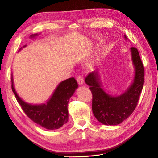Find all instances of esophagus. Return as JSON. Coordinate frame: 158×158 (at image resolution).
Wrapping results in <instances>:
<instances>
[{
	"label": "esophagus",
	"instance_id": "1",
	"mask_svg": "<svg viewBox=\"0 0 158 158\" xmlns=\"http://www.w3.org/2000/svg\"><path fill=\"white\" fill-rule=\"evenodd\" d=\"M77 80V83H78V84H79V85L81 86V85H83V79L82 76H81V75L78 76Z\"/></svg>",
	"mask_w": 158,
	"mask_h": 158
}]
</instances>
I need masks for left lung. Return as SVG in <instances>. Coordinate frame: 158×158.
I'll return each mask as SVG.
<instances>
[{
  "label": "left lung",
  "instance_id": "obj_1",
  "mask_svg": "<svg viewBox=\"0 0 158 158\" xmlns=\"http://www.w3.org/2000/svg\"><path fill=\"white\" fill-rule=\"evenodd\" d=\"M124 39L129 41L124 35ZM133 79L129 87L118 96L109 94L104 89L98 71L87 75L85 82L93 95L92 112L96 118L105 125H117L129 118L136 108L144 83V67L137 48H130Z\"/></svg>",
  "mask_w": 158,
  "mask_h": 158
}]
</instances>
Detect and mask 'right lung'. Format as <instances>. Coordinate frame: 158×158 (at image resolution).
Here are the masks:
<instances>
[{
	"mask_svg": "<svg viewBox=\"0 0 158 158\" xmlns=\"http://www.w3.org/2000/svg\"><path fill=\"white\" fill-rule=\"evenodd\" d=\"M38 34H32L29 38L37 37ZM25 45L23 48L26 47ZM23 48H21L20 51ZM12 90L23 110L32 121L48 130L60 129L69 119L68 103L78 85L74 78H69L60 82L54 89L52 96L45 104H31L27 103L19 97L15 89L13 74L11 77Z\"/></svg>",
	"mask_w": 158,
	"mask_h": 158,
	"instance_id": "add662e5",
	"label": "right lung"
}]
</instances>
